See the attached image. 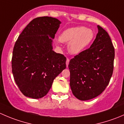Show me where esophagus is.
Instances as JSON below:
<instances>
[{
	"label": "esophagus",
	"mask_w": 124,
	"mask_h": 124,
	"mask_svg": "<svg viewBox=\"0 0 124 124\" xmlns=\"http://www.w3.org/2000/svg\"><path fill=\"white\" fill-rule=\"evenodd\" d=\"M69 62H70V59H67V61H66V65H67V67H68V64H69Z\"/></svg>",
	"instance_id": "esophagus-1"
}]
</instances>
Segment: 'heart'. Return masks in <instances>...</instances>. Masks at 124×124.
Listing matches in <instances>:
<instances>
[{
  "instance_id": "obj_1",
  "label": "heart",
  "mask_w": 124,
  "mask_h": 124,
  "mask_svg": "<svg viewBox=\"0 0 124 124\" xmlns=\"http://www.w3.org/2000/svg\"><path fill=\"white\" fill-rule=\"evenodd\" d=\"M95 37L94 32L85 26H78L64 30L56 41L68 44V50L71 54H78L85 50L91 44Z\"/></svg>"
}]
</instances>
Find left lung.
<instances>
[{
    "label": "left lung",
    "mask_w": 124,
    "mask_h": 124,
    "mask_svg": "<svg viewBox=\"0 0 124 124\" xmlns=\"http://www.w3.org/2000/svg\"><path fill=\"white\" fill-rule=\"evenodd\" d=\"M98 32L89 48L70 60V87L82 101L95 98L105 90L113 71L115 48L108 33L97 26Z\"/></svg>",
    "instance_id": "8db88e82"
}]
</instances>
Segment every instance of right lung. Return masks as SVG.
Instances as JSON below:
<instances>
[{
  "label": "right lung",
  "mask_w": 124,
  "mask_h": 124,
  "mask_svg": "<svg viewBox=\"0 0 124 124\" xmlns=\"http://www.w3.org/2000/svg\"><path fill=\"white\" fill-rule=\"evenodd\" d=\"M61 22L38 17L24 29L16 42L12 57L14 78L22 93L38 99L47 94L53 80L66 68V57L53 50V39Z\"/></svg>",
  "instance_id": "1"
}]
</instances>
